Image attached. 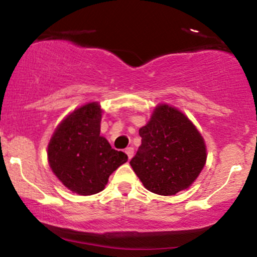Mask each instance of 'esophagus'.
<instances>
[{
  "label": "esophagus",
  "mask_w": 257,
  "mask_h": 257,
  "mask_svg": "<svg viewBox=\"0 0 257 257\" xmlns=\"http://www.w3.org/2000/svg\"><path fill=\"white\" fill-rule=\"evenodd\" d=\"M125 154L128 155V159L131 160L132 157L134 156V149L132 148V146H129V148H126V149H125Z\"/></svg>",
  "instance_id": "esophagus-1"
}]
</instances>
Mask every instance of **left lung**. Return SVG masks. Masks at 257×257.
<instances>
[{"label":"left lung","mask_w":257,"mask_h":257,"mask_svg":"<svg viewBox=\"0 0 257 257\" xmlns=\"http://www.w3.org/2000/svg\"><path fill=\"white\" fill-rule=\"evenodd\" d=\"M139 135L142 145L131 166L151 193L174 195L187 189L204 168V139L178 109L160 105Z\"/></svg>","instance_id":"left-lung-1"}]
</instances>
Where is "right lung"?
Masks as SVG:
<instances>
[{
  "instance_id": "add662e5",
  "label": "right lung",
  "mask_w": 257,
  "mask_h": 257,
  "mask_svg": "<svg viewBox=\"0 0 257 257\" xmlns=\"http://www.w3.org/2000/svg\"><path fill=\"white\" fill-rule=\"evenodd\" d=\"M100 106L87 103L72 112L53 133L49 144L50 167L57 178L79 195L103 190L109 176L128 161L100 135Z\"/></svg>"
}]
</instances>
